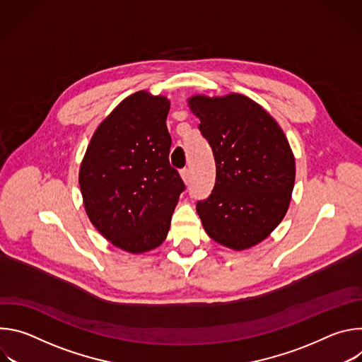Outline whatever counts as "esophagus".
<instances>
[{
    "label": "esophagus",
    "mask_w": 362,
    "mask_h": 362,
    "mask_svg": "<svg viewBox=\"0 0 362 362\" xmlns=\"http://www.w3.org/2000/svg\"><path fill=\"white\" fill-rule=\"evenodd\" d=\"M180 176H182V179H183V182H185L186 185L190 183V170H189V169H183V170L180 172Z\"/></svg>",
    "instance_id": "34e87169"
}]
</instances>
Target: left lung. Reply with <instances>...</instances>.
<instances>
[{"instance_id": "8db88e82", "label": "left lung", "mask_w": 362, "mask_h": 362, "mask_svg": "<svg viewBox=\"0 0 362 362\" xmlns=\"http://www.w3.org/2000/svg\"><path fill=\"white\" fill-rule=\"evenodd\" d=\"M189 107L216 163L215 187L196 211L214 240L247 249L268 238L288 211L295 182L289 143L274 117L246 95H193Z\"/></svg>"}]
</instances>
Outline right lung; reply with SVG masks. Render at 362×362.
<instances>
[{
  "instance_id": "obj_1",
  "label": "right lung",
  "mask_w": 362,
  "mask_h": 362,
  "mask_svg": "<svg viewBox=\"0 0 362 362\" xmlns=\"http://www.w3.org/2000/svg\"><path fill=\"white\" fill-rule=\"evenodd\" d=\"M163 95L137 91L94 132L80 166L84 208L115 246L143 253L166 239L185 183L170 166Z\"/></svg>"
}]
</instances>
